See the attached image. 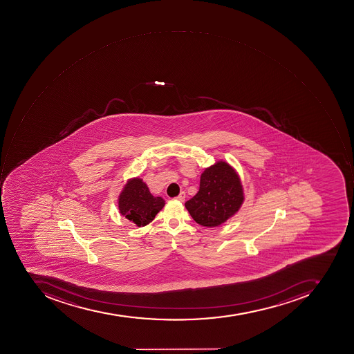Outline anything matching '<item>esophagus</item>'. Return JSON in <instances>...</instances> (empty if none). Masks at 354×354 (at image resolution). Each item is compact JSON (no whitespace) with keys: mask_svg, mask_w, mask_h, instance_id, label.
I'll return each mask as SVG.
<instances>
[{"mask_svg":"<svg viewBox=\"0 0 354 354\" xmlns=\"http://www.w3.org/2000/svg\"><path fill=\"white\" fill-rule=\"evenodd\" d=\"M185 193H184V192H180V195L176 197V199H178V201H182V203H183L184 200H185Z\"/></svg>","mask_w":354,"mask_h":354,"instance_id":"esophagus-1","label":"esophagus"}]
</instances>
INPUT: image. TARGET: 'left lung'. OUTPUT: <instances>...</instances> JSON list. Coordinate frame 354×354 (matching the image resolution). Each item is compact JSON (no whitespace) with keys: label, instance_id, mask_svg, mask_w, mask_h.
Instances as JSON below:
<instances>
[{"label":"left lung","instance_id":"obj_1","mask_svg":"<svg viewBox=\"0 0 354 354\" xmlns=\"http://www.w3.org/2000/svg\"><path fill=\"white\" fill-rule=\"evenodd\" d=\"M243 201L240 178L224 161L205 169L198 193L185 203L194 221L201 226L215 227L239 210Z\"/></svg>","mask_w":354,"mask_h":354}]
</instances>
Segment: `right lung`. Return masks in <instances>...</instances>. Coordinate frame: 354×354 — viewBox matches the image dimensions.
<instances>
[{
  "label": "right lung",
  "instance_id": "obj_1",
  "mask_svg": "<svg viewBox=\"0 0 354 354\" xmlns=\"http://www.w3.org/2000/svg\"><path fill=\"white\" fill-rule=\"evenodd\" d=\"M165 200L149 193L141 178L129 180L118 200L120 213L137 226H145L154 220L155 215L164 207Z\"/></svg>",
  "mask_w": 354,
  "mask_h": 354
}]
</instances>
